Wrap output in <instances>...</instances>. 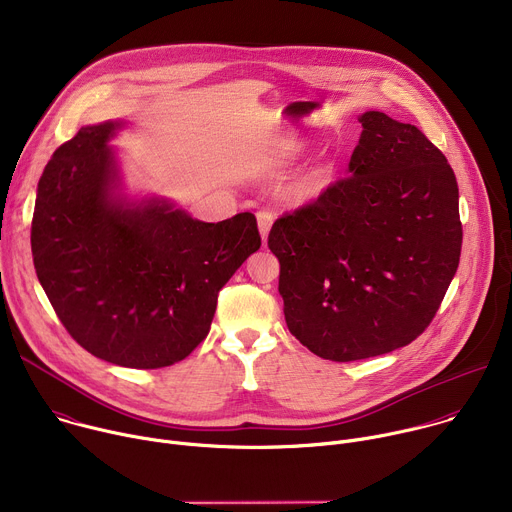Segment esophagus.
<instances>
[{
	"label": "esophagus",
	"mask_w": 512,
	"mask_h": 512,
	"mask_svg": "<svg viewBox=\"0 0 512 512\" xmlns=\"http://www.w3.org/2000/svg\"><path fill=\"white\" fill-rule=\"evenodd\" d=\"M273 221H275V216L269 210H259L257 212V227H259V235H261L263 241H267Z\"/></svg>",
	"instance_id": "obj_1"
}]
</instances>
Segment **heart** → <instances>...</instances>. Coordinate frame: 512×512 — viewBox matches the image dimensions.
<instances>
[{
	"mask_svg": "<svg viewBox=\"0 0 512 512\" xmlns=\"http://www.w3.org/2000/svg\"><path fill=\"white\" fill-rule=\"evenodd\" d=\"M334 172H336L334 164L328 160H322V162L314 164L306 174H302V178L294 184L291 192H294L296 198H302V200L316 198L330 186Z\"/></svg>",
	"mask_w": 512,
	"mask_h": 512,
	"instance_id": "1",
	"label": "heart"
}]
</instances>
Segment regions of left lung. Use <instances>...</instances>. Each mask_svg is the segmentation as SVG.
Returning a JSON list of instances; mask_svg holds the SVG:
<instances>
[{"label": "left lung", "mask_w": 512, "mask_h": 512, "mask_svg": "<svg viewBox=\"0 0 512 512\" xmlns=\"http://www.w3.org/2000/svg\"><path fill=\"white\" fill-rule=\"evenodd\" d=\"M348 178L277 218L269 249L289 332L326 360L350 362L413 342L433 320L462 251L458 182L411 123L381 111Z\"/></svg>", "instance_id": "8db88e82"}]
</instances>
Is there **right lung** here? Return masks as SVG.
<instances>
[{"instance_id":"obj_1","label":"right lung","mask_w":512,"mask_h":512,"mask_svg":"<svg viewBox=\"0 0 512 512\" xmlns=\"http://www.w3.org/2000/svg\"><path fill=\"white\" fill-rule=\"evenodd\" d=\"M85 125L38 182L32 257L40 285L93 356L127 369L184 360L208 334L218 291L261 247L255 214L202 223L170 198H129L109 141Z\"/></svg>"}]
</instances>
